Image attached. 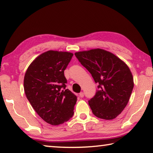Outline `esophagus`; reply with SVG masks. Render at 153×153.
<instances>
[{"instance_id": "34e87169", "label": "esophagus", "mask_w": 153, "mask_h": 153, "mask_svg": "<svg viewBox=\"0 0 153 153\" xmlns=\"http://www.w3.org/2000/svg\"><path fill=\"white\" fill-rule=\"evenodd\" d=\"M79 97H81V98H83V97H84V93L83 92H80V93H79Z\"/></svg>"}]
</instances>
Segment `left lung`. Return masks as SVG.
Masks as SVG:
<instances>
[{
	"label": "left lung",
	"mask_w": 153,
	"mask_h": 153,
	"mask_svg": "<svg viewBox=\"0 0 153 153\" xmlns=\"http://www.w3.org/2000/svg\"><path fill=\"white\" fill-rule=\"evenodd\" d=\"M75 55L98 84V90L88 101L93 114L103 120L115 118L126 107L133 90L129 67L117 56L100 48L77 52Z\"/></svg>",
	"instance_id": "1"
}]
</instances>
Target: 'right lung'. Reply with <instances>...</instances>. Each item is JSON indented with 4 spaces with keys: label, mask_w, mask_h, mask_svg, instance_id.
<instances>
[{
    "label": "right lung",
    "mask_w": 153,
    "mask_h": 153,
    "mask_svg": "<svg viewBox=\"0 0 153 153\" xmlns=\"http://www.w3.org/2000/svg\"><path fill=\"white\" fill-rule=\"evenodd\" d=\"M74 54L48 51L33 60L25 72L24 86L27 100L46 122L57 126L74 115L77 97L66 89L64 71Z\"/></svg>",
    "instance_id": "obj_1"
}]
</instances>
